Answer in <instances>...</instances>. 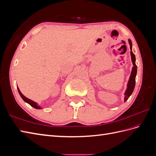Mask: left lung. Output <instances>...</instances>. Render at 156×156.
Instances as JSON below:
<instances>
[{"label": "left lung", "instance_id": "obj_1", "mask_svg": "<svg viewBox=\"0 0 156 156\" xmlns=\"http://www.w3.org/2000/svg\"><path fill=\"white\" fill-rule=\"evenodd\" d=\"M129 41V44L130 45V53H131V61L133 62V68H132L131 70V75L129 79L128 83H127V89L125 92V97H124V101H126L127 100V99L129 98V96L131 95V94L133 93V90L135 88V77H136V72H137V67H136V64H135V56L133 54V52H132V43L131 41L130 40H128Z\"/></svg>", "mask_w": 156, "mask_h": 156}]
</instances>
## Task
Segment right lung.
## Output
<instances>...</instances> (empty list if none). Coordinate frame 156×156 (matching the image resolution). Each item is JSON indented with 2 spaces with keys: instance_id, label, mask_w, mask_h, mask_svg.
<instances>
[{
  "instance_id": "right-lung-1",
  "label": "right lung",
  "mask_w": 156,
  "mask_h": 156,
  "mask_svg": "<svg viewBox=\"0 0 156 156\" xmlns=\"http://www.w3.org/2000/svg\"><path fill=\"white\" fill-rule=\"evenodd\" d=\"M17 90H18V92H19V94H20V95L21 96V97L22 98L23 100H24L26 103H29V104L30 105H31L32 107H33L35 108H37V109H41V107L40 105H38V104H37V103L36 102H35V101H32V100H30V99H29V98H26V97H25L24 95H23V94L20 92V89H19L18 87H17Z\"/></svg>"
}]
</instances>
